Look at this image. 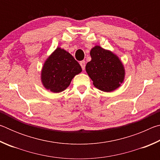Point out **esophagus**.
Here are the masks:
<instances>
[{"mask_svg": "<svg viewBox=\"0 0 160 160\" xmlns=\"http://www.w3.org/2000/svg\"><path fill=\"white\" fill-rule=\"evenodd\" d=\"M80 64L81 66V68H82V70H85V61H82L80 62Z\"/></svg>", "mask_w": 160, "mask_h": 160, "instance_id": "esophagus-1", "label": "esophagus"}]
</instances>
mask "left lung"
I'll use <instances>...</instances> for the list:
<instances>
[{"mask_svg":"<svg viewBox=\"0 0 160 160\" xmlns=\"http://www.w3.org/2000/svg\"><path fill=\"white\" fill-rule=\"evenodd\" d=\"M90 56L92 60L85 68L94 85L104 92H112L118 88L125 72L117 56L99 46L91 50Z\"/></svg>","mask_w":160,"mask_h":160,"instance_id":"8db88e82","label":"left lung"}]
</instances>
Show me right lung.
<instances>
[{"mask_svg":"<svg viewBox=\"0 0 160 160\" xmlns=\"http://www.w3.org/2000/svg\"><path fill=\"white\" fill-rule=\"evenodd\" d=\"M81 71V66L72 55L57 48L45 62L42 81L48 90L53 92H61L69 86L75 75Z\"/></svg>","mask_w":160,"mask_h":160,"instance_id":"right-lung-1","label":"right lung"}]
</instances>
